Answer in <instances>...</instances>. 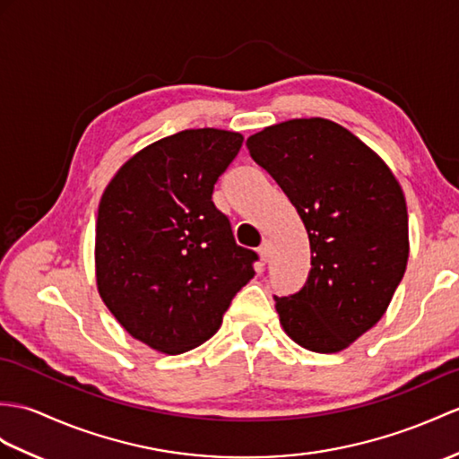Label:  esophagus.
<instances>
[{"label":"esophagus","instance_id":"esophagus-1","mask_svg":"<svg viewBox=\"0 0 459 459\" xmlns=\"http://www.w3.org/2000/svg\"><path fill=\"white\" fill-rule=\"evenodd\" d=\"M258 254H260V258H262L264 262H268L270 255H272V244H270L268 240H264L262 247L258 248Z\"/></svg>","mask_w":459,"mask_h":459}]
</instances>
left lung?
<instances>
[{
	"label": "left lung",
	"instance_id": "left-lung-1",
	"mask_svg": "<svg viewBox=\"0 0 459 459\" xmlns=\"http://www.w3.org/2000/svg\"><path fill=\"white\" fill-rule=\"evenodd\" d=\"M247 146L290 197L311 244L305 285L273 297L285 333L321 354L344 350L387 311L407 270L399 181L359 138L318 117L268 126Z\"/></svg>",
	"mask_w": 459,
	"mask_h": 459
}]
</instances>
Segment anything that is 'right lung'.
Returning a JSON list of instances; mask_svg holds the SVG:
<instances>
[{
	"instance_id": "add662e5",
	"label": "right lung",
	"mask_w": 459,
	"mask_h": 459,
	"mask_svg": "<svg viewBox=\"0 0 459 459\" xmlns=\"http://www.w3.org/2000/svg\"><path fill=\"white\" fill-rule=\"evenodd\" d=\"M242 134L189 129L126 162L105 189L95 227V275L121 326L166 354L204 344L254 278L258 254L234 240L212 189Z\"/></svg>"
}]
</instances>
